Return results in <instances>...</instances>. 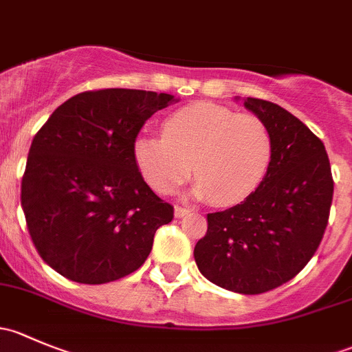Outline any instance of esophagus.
Here are the masks:
<instances>
[{
  "instance_id": "obj_1",
  "label": "esophagus",
  "mask_w": 352,
  "mask_h": 352,
  "mask_svg": "<svg viewBox=\"0 0 352 352\" xmlns=\"http://www.w3.org/2000/svg\"><path fill=\"white\" fill-rule=\"evenodd\" d=\"M186 214H189V209L182 208V206H175V218H182Z\"/></svg>"
}]
</instances>
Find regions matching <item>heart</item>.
Masks as SVG:
<instances>
[{"instance_id": "b5f03b06", "label": "heart", "mask_w": 352, "mask_h": 352, "mask_svg": "<svg viewBox=\"0 0 352 352\" xmlns=\"http://www.w3.org/2000/svg\"><path fill=\"white\" fill-rule=\"evenodd\" d=\"M165 136L144 134L134 141L141 175L160 194L196 175L194 196L216 206L243 202L264 182L274 153L272 134L257 116L201 102L173 112Z\"/></svg>"}]
</instances>
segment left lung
<instances>
[{
    "label": "left lung",
    "instance_id": "8db88e82",
    "mask_svg": "<svg viewBox=\"0 0 352 352\" xmlns=\"http://www.w3.org/2000/svg\"><path fill=\"white\" fill-rule=\"evenodd\" d=\"M243 105L271 129L274 153L250 197L209 212L194 258L211 283L242 294L285 285L308 264L327 228L333 180L324 143L298 117L272 102Z\"/></svg>",
    "mask_w": 352,
    "mask_h": 352
}]
</instances>
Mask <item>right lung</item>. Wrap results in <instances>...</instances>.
<instances>
[{
  "label": "right lung",
  "instance_id": "right-lung-1",
  "mask_svg": "<svg viewBox=\"0 0 352 352\" xmlns=\"http://www.w3.org/2000/svg\"><path fill=\"white\" fill-rule=\"evenodd\" d=\"M173 95L105 88L52 112L28 151L22 208L38 255L74 283L104 285L144 264L173 208L150 189L134 141Z\"/></svg>",
  "mask_w": 352,
  "mask_h": 352
}]
</instances>
